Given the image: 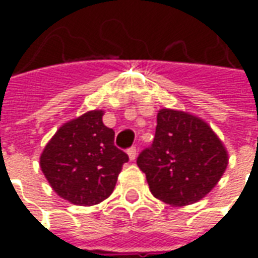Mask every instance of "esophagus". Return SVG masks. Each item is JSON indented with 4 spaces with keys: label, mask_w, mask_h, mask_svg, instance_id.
<instances>
[{
    "label": "esophagus",
    "mask_w": 258,
    "mask_h": 258,
    "mask_svg": "<svg viewBox=\"0 0 258 258\" xmlns=\"http://www.w3.org/2000/svg\"><path fill=\"white\" fill-rule=\"evenodd\" d=\"M137 153H138V151H137V148H135V146L130 148L128 151H127V155H128L130 160H135V157H137Z\"/></svg>",
    "instance_id": "obj_1"
}]
</instances>
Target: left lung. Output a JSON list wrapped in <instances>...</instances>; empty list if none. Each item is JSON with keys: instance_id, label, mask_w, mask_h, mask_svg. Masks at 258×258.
<instances>
[{"instance_id": "1", "label": "left lung", "mask_w": 258, "mask_h": 258, "mask_svg": "<svg viewBox=\"0 0 258 258\" xmlns=\"http://www.w3.org/2000/svg\"><path fill=\"white\" fill-rule=\"evenodd\" d=\"M137 164L152 195L173 207L205 198L221 179L228 152L203 118L184 110L160 109L155 140Z\"/></svg>"}]
</instances>
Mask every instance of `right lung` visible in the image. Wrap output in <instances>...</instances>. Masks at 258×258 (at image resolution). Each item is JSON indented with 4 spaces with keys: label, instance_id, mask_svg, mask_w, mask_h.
I'll list each match as a JSON object with an SVG mask.
<instances>
[{
    "label": "right lung",
    "instance_id": "obj_1",
    "mask_svg": "<svg viewBox=\"0 0 258 258\" xmlns=\"http://www.w3.org/2000/svg\"><path fill=\"white\" fill-rule=\"evenodd\" d=\"M103 110H90L62 124L49 140L40 167L62 199L94 206L112 195L128 156L114 146V131L102 121Z\"/></svg>",
    "mask_w": 258,
    "mask_h": 258
}]
</instances>
